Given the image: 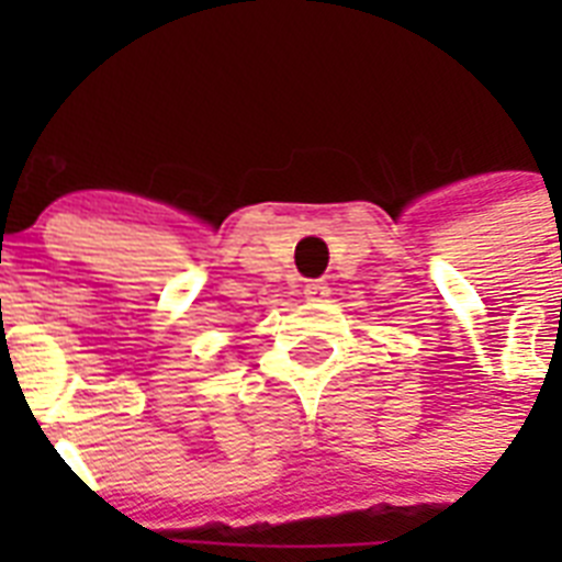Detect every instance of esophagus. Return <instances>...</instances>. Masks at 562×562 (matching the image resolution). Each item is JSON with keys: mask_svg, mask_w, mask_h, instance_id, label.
<instances>
[{"mask_svg": "<svg viewBox=\"0 0 562 562\" xmlns=\"http://www.w3.org/2000/svg\"><path fill=\"white\" fill-rule=\"evenodd\" d=\"M326 295H329V284H326V281H310V284L304 286L306 301H324Z\"/></svg>", "mask_w": 562, "mask_h": 562, "instance_id": "1", "label": "esophagus"}]
</instances>
